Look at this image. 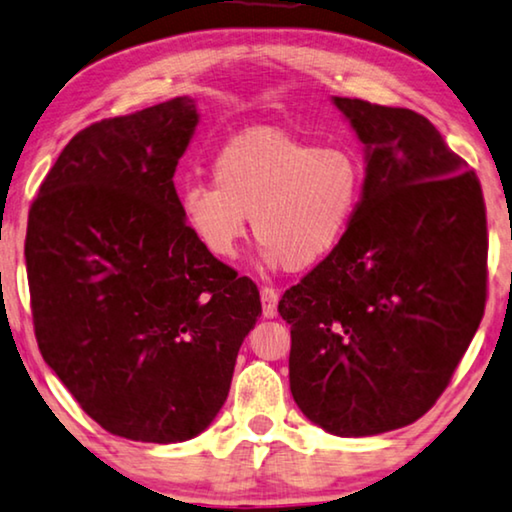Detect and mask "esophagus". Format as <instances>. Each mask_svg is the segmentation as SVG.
<instances>
[{"label":"esophagus","mask_w":512,"mask_h":512,"mask_svg":"<svg viewBox=\"0 0 512 512\" xmlns=\"http://www.w3.org/2000/svg\"><path fill=\"white\" fill-rule=\"evenodd\" d=\"M261 302H263V316L274 318L277 316V305H279V293L270 286L261 288Z\"/></svg>","instance_id":"34e87169"}]
</instances>
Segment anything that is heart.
Masks as SVG:
<instances>
[{
    "instance_id": "obj_1",
    "label": "heart",
    "mask_w": 512,
    "mask_h": 512,
    "mask_svg": "<svg viewBox=\"0 0 512 512\" xmlns=\"http://www.w3.org/2000/svg\"><path fill=\"white\" fill-rule=\"evenodd\" d=\"M212 182H187L177 205L189 231L214 258L238 256L249 221L265 258L286 270L325 261L344 240L362 198V164L344 145H311L277 129L228 140Z\"/></svg>"
}]
</instances>
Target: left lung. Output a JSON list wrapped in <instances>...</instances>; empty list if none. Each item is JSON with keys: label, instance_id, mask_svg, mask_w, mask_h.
Segmentation results:
<instances>
[{"label": "left lung", "instance_id": "1", "mask_svg": "<svg viewBox=\"0 0 512 512\" xmlns=\"http://www.w3.org/2000/svg\"><path fill=\"white\" fill-rule=\"evenodd\" d=\"M365 143L362 201L344 240L288 288L295 404L335 436L411 425L448 388L487 302L478 175L427 117L335 96Z\"/></svg>", "mask_w": 512, "mask_h": 512}]
</instances>
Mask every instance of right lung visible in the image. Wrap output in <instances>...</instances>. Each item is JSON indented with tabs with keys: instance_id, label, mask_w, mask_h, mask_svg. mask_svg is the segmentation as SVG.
Returning a JSON list of instances; mask_svg holds the SVG:
<instances>
[{
	"instance_id": "add662e5",
	"label": "right lung",
	"mask_w": 512,
	"mask_h": 512,
	"mask_svg": "<svg viewBox=\"0 0 512 512\" xmlns=\"http://www.w3.org/2000/svg\"><path fill=\"white\" fill-rule=\"evenodd\" d=\"M198 124L177 96L69 140L29 207L25 261L48 367L106 432L194 439L261 316L249 277L184 224L173 175Z\"/></svg>"
}]
</instances>
